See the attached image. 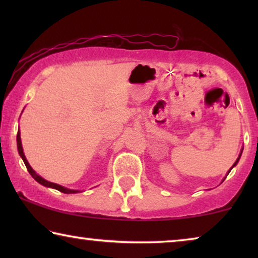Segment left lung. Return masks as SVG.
Returning a JSON list of instances; mask_svg holds the SVG:
<instances>
[{
	"mask_svg": "<svg viewBox=\"0 0 258 258\" xmlns=\"http://www.w3.org/2000/svg\"><path fill=\"white\" fill-rule=\"evenodd\" d=\"M242 151H243V148H242V150H241V153H239V155H238V158H237V160H236V162H235V163H234V164H232V167H231V168H230V170H229V171H228V174H229V172H230V171H231V169H232V168H234V167H235V165H236V164H237V163H238V161H239V158H241V155H242ZM225 177H227V176H225ZM225 177H224V178H225ZM224 178H223V181H224ZM223 181H222V182H223Z\"/></svg>",
	"mask_w": 258,
	"mask_h": 258,
	"instance_id": "obj_1",
	"label": "left lung"
}]
</instances>
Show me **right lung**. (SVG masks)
Returning a JSON list of instances; mask_svg holds the SVG:
<instances>
[{"mask_svg":"<svg viewBox=\"0 0 258 258\" xmlns=\"http://www.w3.org/2000/svg\"><path fill=\"white\" fill-rule=\"evenodd\" d=\"M16 141H17V150H19V154L21 158H22L24 164H26V167L28 169V171H29V174L33 176V178L35 179V181L40 183V184L44 185V186H48V188H52V189H56L58 190V191H61L63 194H77V192H81V190H73V189H68V188H64V186L59 185V184H56V183H52V182H49L47 181V179H44L43 177H41L40 175L36 174V171L34 170L33 168L30 167L29 162L27 161L26 158V155H24L23 153V148H22V142H21V133L20 130L17 132V137H16Z\"/></svg>","mask_w":258,"mask_h":258,"instance_id":"add662e5","label":"right lung"}]
</instances>
